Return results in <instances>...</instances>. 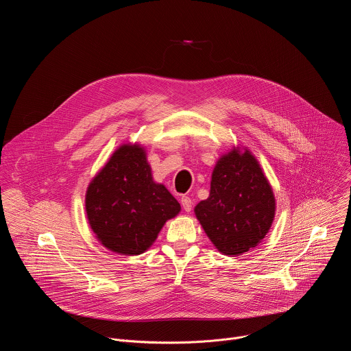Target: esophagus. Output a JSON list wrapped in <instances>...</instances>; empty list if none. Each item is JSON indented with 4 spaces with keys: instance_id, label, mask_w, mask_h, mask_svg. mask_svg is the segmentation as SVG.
<instances>
[{
    "instance_id": "34e87169",
    "label": "esophagus",
    "mask_w": 351,
    "mask_h": 351,
    "mask_svg": "<svg viewBox=\"0 0 351 351\" xmlns=\"http://www.w3.org/2000/svg\"><path fill=\"white\" fill-rule=\"evenodd\" d=\"M180 203H182V207H183V210H184L186 213H190V211H191V208H193V202H191L190 197L183 195V197L180 198Z\"/></svg>"
}]
</instances>
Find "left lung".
Here are the masks:
<instances>
[{
  "label": "left lung",
  "mask_w": 351,
  "mask_h": 351,
  "mask_svg": "<svg viewBox=\"0 0 351 351\" xmlns=\"http://www.w3.org/2000/svg\"><path fill=\"white\" fill-rule=\"evenodd\" d=\"M275 210V194L260 162L247 147H233L217 161L210 195L194 214L219 253L240 256L263 241Z\"/></svg>",
  "instance_id": "obj_1"
}]
</instances>
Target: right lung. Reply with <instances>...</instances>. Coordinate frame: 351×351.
<instances>
[{
    "instance_id": "1",
    "label": "right lung",
    "mask_w": 351,
    "mask_h": 351,
    "mask_svg": "<svg viewBox=\"0 0 351 351\" xmlns=\"http://www.w3.org/2000/svg\"><path fill=\"white\" fill-rule=\"evenodd\" d=\"M88 225L110 252L138 256L153 245L168 219L180 213L169 190L154 182L145 148L123 143L88 183Z\"/></svg>"
}]
</instances>
